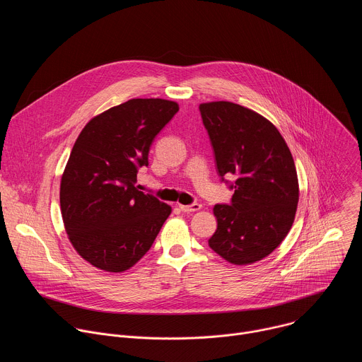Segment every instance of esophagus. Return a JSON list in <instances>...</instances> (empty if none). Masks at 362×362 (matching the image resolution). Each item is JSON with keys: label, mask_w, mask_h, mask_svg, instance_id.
<instances>
[{"label": "esophagus", "mask_w": 362, "mask_h": 362, "mask_svg": "<svg viewBox=\"0 0 362 362\" xmlns=\"http://www.w3.org/2000/svg\"><path fill=\"white\" fill-rule=\"evenodd\" d=\"M200 208H202V204H199V203H193V204H179V209H180L182 212H186V214H189V212H197Z\"/></svg>", "instance_id": "esophagus-1"}]
</instances>
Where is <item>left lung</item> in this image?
<instances>
[{
	"label": "left lung",
	"instance_id": "left-lung-1",
	"mask_svg": "<svg viewBox=\"0 0 362 362\" xmlns=\"http://www.w3.org/2000/svg\"><path fill=\"white\" fill-rule=\"evenodd\" d=\"M219 176L236 179L230 204H216L209 246L233 265L272 253L292 228L299 200L296 168L279 130L264 116L230 101L202 103Z\"/></svg>",
	"mask_w": 362,
	"mask_h": 362
}]
</instances>
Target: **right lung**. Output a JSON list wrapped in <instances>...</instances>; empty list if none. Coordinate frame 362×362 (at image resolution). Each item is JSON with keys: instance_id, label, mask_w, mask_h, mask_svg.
<instances>
[{"instance_id": "1", "label": "right lung", "mask_w": 362, "mask_h": 362, "mask_svg": "<svg viewBox=\"0 0 362 362\" xmlns=\"http://www.w3.org/2000/svg\"><path fill=\"white\" fill-rule=\"evenodd\" d=\"M177 112L176 101L132 98L93 117L78 134L62 176L60 206L73 247L93 267L130 269L172 214L134 183L154 137Z\"/></svg>"}]
</instances>
